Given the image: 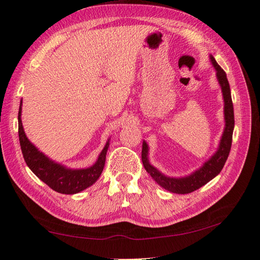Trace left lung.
Returning a JSON list of instances; mask_svg holds the SVG:
<instances>
[{
  "label": "left lung",
  "instance_id": "1",
  "mask_svg": "<svg viewBox=\"0 0 260 260\" xmlns=\"http://www.w3.org/2000/svg\"><path fill=\"white\" fill-rule=\"evenodd\" d=\"M212 64L216 70V76L218 83L221 85L223 98H224V118H225V128L223 132L220 146L216 153L213 155L210 160L205 162L201 169L195 171L188 177L184 178H170L162 175L157 171L153 166L149 164L147 160V144L143 142L142 147V162L145 170L149 172L151 177L165 189L169 190L175 194H189V192L197 190L198 188L206 185L208 181L220 174L223 167L225 165V161L230 153L231 144H232V134L235 128V113H233V104L231 98V90L229 85V81L226 79V74L220 65L216 63L213 56H211Z\"/></svg>",
  "mask_w": 260,
  "mask_h": 260
}]
</instances>
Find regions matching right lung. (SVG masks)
Returning a JSON list of instances; mask_svg holds the SVG:
<instances>
[{
	"instance_id": "right-lung-1",
	"label": "right lung",
	"mask_w": 260,
	"mask_h": 260,
	"mask_svg": "<svg viewBox=\"0 0 260 260\" xmlns=\"http://www.w3.org/2000/svg\"><path fill=\"white\" fill-rule=\"evenodd\" d=\"M18 124L20 146H21L25 164L40 180L48 185L53 190L60 192V194H76V192L82 191L85 188L93 185L98 180L104 170L109 142H107L98 160L92 167L86 168V169L72 170L49 160L42 152L36 149V146L30 143L24 134L21 123V105L19 108Z\"/></svg>"
}]
</instances>
